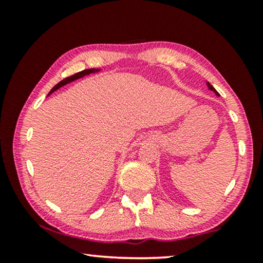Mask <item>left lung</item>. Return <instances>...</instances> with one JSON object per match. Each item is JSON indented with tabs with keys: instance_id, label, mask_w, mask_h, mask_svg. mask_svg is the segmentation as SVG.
I'll return each mask as SVG.
<instances>
[{
	"instance_id": "1",
	"label": "left lung",
	"mask_w": 263,
	"mask_h": 263,
	"mask_svg": "<svg viewBox=\"0 0 263 263\" xmlns=\"http://www.w3.org/2000/svg\"><path fill=\"white\" fill-rule=\"evenodd\" d=\"M206 85H207V87H208V89H210V91H213V92H214V95H215V96H217V97L219 96V93L217 92V89H215V88L213 87V86H212V85L210 84V82H208V81H206Z\"/></svg>"
}]
</instances>
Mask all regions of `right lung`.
Masks as SVG:
<instances>
[{
  "mask_svg": "<svg viewBox=\"0 0 263 263\" xmlns=\"http://www.w3.org/2000/svg\"><path fill=\"white\" fill-rule=\"evenodd\" d=\"M100 70H102V69H97V68H91V69H85V70H81V71H79V73H77V74L71 75V77H69V78L63 79V80H62V81H60L59 84H57L56 86H53L51 91L49 92V95H51V93H53L55 91H57V89H60L61 87H63L64 85L70 84V82H73V81H75V80H78V79H80V78H84V77H86V75H89V74H93V73H98V71H100Z\"/></svg>",
  "mask_w": 263,
  "mask_h": 263,
  "instance_id": "add662e5",
  "label": "right lung"
}]
</instances>
